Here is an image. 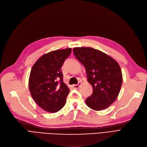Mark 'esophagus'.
<instances>
[{"label":"esophagus","mask_w":147,"mask_h":147,"mask_svg":"<svg viewBox=\"0 0 147 147\" xmlns=\"http://www.w3.org/2000/svg\"><path fill=\"white\" fill-rule=\"evenodd\" d=\"M81 84V82H79V83L78 84H75V85L73 86V87H74V88L75 89H78V88L80 87Z\"/></svg>","instance_id":"34e87169"}]
</instances>
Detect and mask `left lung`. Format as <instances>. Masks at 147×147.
<instances>
[{"instance_id": "8db88e82", "label": "left lung", "mask_w": 147, "mask_h": 147, "mask_svg": "<svg viewBox=\"0 0 147 147\" xmlns=\"http://www.w3.org/2000/svg\"><path fill=\"white\" fill-rule=\"evenodd\" d=\"M75 57L85 67L93 93L86 103L94 110L109 107L118 97L122 83L119 64L104 52L92 48H74Z\"/></svg>"}]
</instances>
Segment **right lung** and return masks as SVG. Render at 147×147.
<instances>
[{
    "instance_id": "add662e5",
    "label": "right lung",
    "mask_w": 147,
    "mask_h": 147,
    "mask_svg": "<svg viewBox=\"0 0 147 147\" xmlns=\"http://www.w3.org/2000/svg\"><path fill=\"white\" fill-rule=\"evenodd\" d=\"M72 49H58L41 57L33 65L29 78L31 95L38 106L51 113L66 104L69 89L63 83L61 67Z\"/></svg>"
}]
</instances>
